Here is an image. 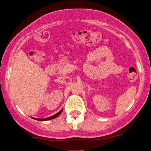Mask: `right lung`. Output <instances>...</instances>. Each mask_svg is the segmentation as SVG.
<instances>
[{
  "label": "right lung",
  "instance_id": "obj_1",
  "mask_svg": "<svg viewBox=\"0 0 151 151\" xmlns=\"http://www.w3.org/2000/svg\"><path fill=\"white\" fill-rule=\"evenodd\" d=\"M62 112H63V109H61V110L59 111V113H57L56 114H55V115H53V116H49V117H47V118H43V119H38V118H35V120H38V121H47V120L54 119V118H55V117H57L58 116H59V115L62 113Z\"/></svg>",
  "mask_w": 151,
  "mask_h": 151
}]
</instances>
